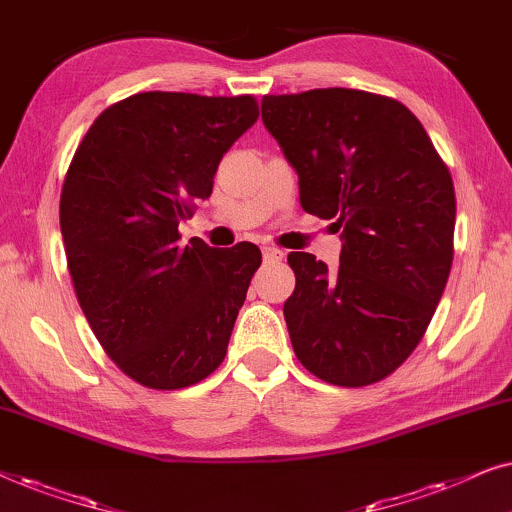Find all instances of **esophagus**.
Listing matches in <instances>:
<instances>
[{
	"mask_svg": "<svg viewBox=\"0 0 512 512\" xmlns=\"http://www.w3.org/2000/svg\"><path fill=\"white\" fill-rule=\"evenodd\" d=\"M262 255L267 262H278V260H283L285 252L281 248H274V245H262Z\"/></svg>",
	"mask_w": 512,
	"mask_h": 512,
	"instance_id": "esophagus-1",
	"label": "esophagus"
}]
</instances>
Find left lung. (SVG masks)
<instances>
[{
    "instance_id": "obj_1",
    "label": "left lung",
    "mask_w": 512,
    "mask_h": 512,
    "mask_svg": "<svg viewBox=\"0 0 512 512\" xmlns=\"http://www.w3.org/2000/svg\"><path fill=\"white\" fill-rule=\"evenodd\" d=\"M299 203L342 231L339 267L290 252L283 306L299 363L335 386L384 379L417 349L454 255L452 175L398 100L356 88L264 95Z\"/></svg>"
}]
</instances>
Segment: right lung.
I'll use <instances>...</instances> for the list:
<instances>
[{"mask_svg":"<svg viewBox=\"0 0 512 512\" xmlns=\"http://www.w3.org/2000/svg\"><path fill=\"white\" fill-rule=\"evenodd\" d=\"M257 117L250 95L138 93L93 121L67 170L60 234L81 311L142 386H192L227 356L262 252L182 245L177 227Z\"/></svg>","mask_w":512,"mask_h":512,"instance_id":"right-lung-1","label":"right lung"}]
</instances>
